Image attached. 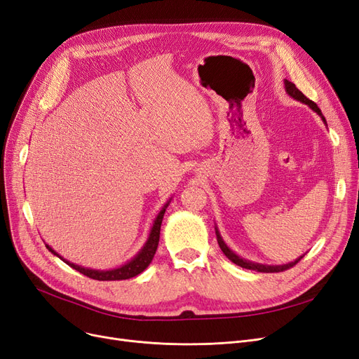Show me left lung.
Here are the masks:
<instances>
[{
  "label": "left lung",
  "mask_w": 359,
  "mask_h": 359,
  "mask_svg": "<svg viewBox=\"0 0 359 359\" xmlns=\"http://www.w3.org/2000/svg\"><path fill=\"white\" fill-rule=\"evenodd\" d=\"M284 86H285V91H287V95L290 96V97H293V99H296V100H299V102H302V103H304V104H308L309 108L313 111V112H316L318 115L321 116V119L324 121V124L327 126V121H325V118H324V115H323V112H321V109L318 108V104L315 103V102H312V100H309L306 96L303 95V93L293 84V83H290L288 79H284ZM216 236H217V243H219V247H220V250L223 251V255L226 256L231 262H233L235 264H238V266H241V268H245V269H251V271H257V272H266V273H272V272H283V271H287V269H290V268H293L294 264H297L299 262H300V259L303 257V256H300L299 259H296L294 262H290V263H285V264H263V263H255V262H250V260H247V259H243V257H240L238 256L236 253H233V251L226 245V243L223 241V238H222V235H220V232H219V229H217V226H216Z\"/></svg>",
  "instance_id": "1"
}]
</instances>
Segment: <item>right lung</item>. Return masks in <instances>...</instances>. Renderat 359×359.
<instances>
[{"label": "right lung", "mask_w": 359, "mask_h": 359, "mask_svg": "<svg viewBox=\"0 0 359 359\" xmlns=\"http://www.w3.org/2000/svg\"><path fill=\"white\" fill-rule=\"evenodd\" d=\"M171 201L170 200L164 204V207L159 210V213L156 215L154 223H152V228L149 232L148 240L143 244V247L140 248L139 253L133 257L131 260H128L127 263L121 264V266L114 268V269H90V268H84V266H79V264H75L69 260L63 259L60 255H57V251L53 250L48 244H46V247L48 248V251H51L53 255L57 256L60 260H63L66 264H69V266L75 271H78L79 273H83L88 278H93V280H97V281H119V280H128V278L136 276L139 273H142L146 268L149 266L154 256H155V251L158 248V243H159V231H161V223H163V217L165 213V208L168 207Z\"/></svg>", "instance_id": "obj_1"}]
</instances>
